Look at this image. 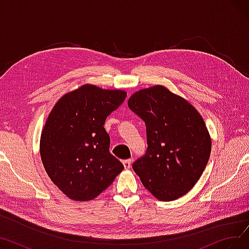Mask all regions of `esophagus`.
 I'll return each instance as SVG.
<instances>
[{
  "instance_id": "34e87169",
  "label": "esophagus",
  "mask_w": 249,
  "mask_h": 249,
  "mask_svg": "<svg viewBox=\"0 0 249 249\" xmlns=\"http://www.w3.org/2000/svg\"><path fill=\"white\" fill-rule=\"evenodd\" d=\"M131 162H132L131 160H123V165H124L125 169H129L130 167H131Z\"/></svg>"
}]
</instances>
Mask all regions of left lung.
Segmentation results:
<instances>
[{"mask_svg":"<svg viewBox=\"0 0 249 249\" xmlns=\"http://www.w3.org/2000/svg\"><path fill=\"white\" fill-rule=\"evenodd\" d=\"M128 107L144 121L147 135L146 152L133 171L156 199L180 198L199 180L210 158L212 142L202 116L160 85L136 91Z\"/></svg>","mask_w":249,"mask_h":249,"instance_id":"obj_1","label":"left lung"}]
</instances>
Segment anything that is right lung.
I'll return each instance as SVG.
<instances>
[{
	"instance_id": "add662e5",
	"label": "right lung",
	"mask_w": 249,
	"mask_h": 249,
	"mask_svg": "<svg viewBox=\"0 0 249 249\" xmlns=\"http://www.w3.org/2000/svg\"><path fill=\"white\" fill-rule=\"evenodd\" d=\"M127 93L84 85L58 100L40 138V156L52 182L74 201H89L106 190L124 166L110 153L107 117Z\"/></svg>"
}]
</instances>
